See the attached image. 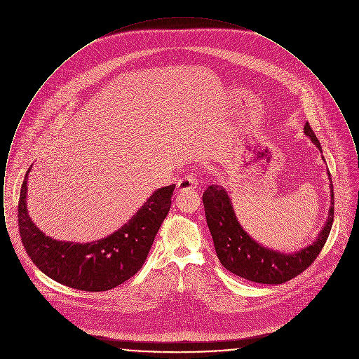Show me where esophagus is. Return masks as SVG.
<instances>
[{
  "label": "esophagus",
  "instance_id": "esophagus-1",
  "mask_svg": "<svg viewBox=\"0 0 359 359\" xmlns=\"http://www.w3.org/2000/svg\"><path fill=\"white\" fill-rule=\"evenodd\" d=\"M196 187H198V180H196V177H195L194 175H187V176L182 177V179L177 182V184H176L177 191L195 189Z\"/></svg>",
  "mask_w": 359,
  "mask_h": 359
}]
</instances>
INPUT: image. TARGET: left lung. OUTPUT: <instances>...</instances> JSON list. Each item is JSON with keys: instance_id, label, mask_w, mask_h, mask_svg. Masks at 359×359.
<instances>
[{"instance_id": "obj_1", "label": "left lung", "mask_w": 359, "mask_h": 359, "mask_svg": "<svg viewBox=\"0 0 359 359\" xmlns=\"http://www.w3.org/2000/svg\"><path fill=\"white\" fill-rule=\"evenodd\" d=\"M304 135L322 154L320 142L308 122ZM322 160L325 163L323 154ZM327 175L331 202L325 226L312 243L294 252L276 250L253 238L239 223L229 192L222 186H208L203 194L205 219L223 266L233 274L259 284H283L306 271L323 249L334 222V189L328 170Z\"/></svg>"}]
</instances>
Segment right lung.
<instances>
[{
	"label": "right lung",
	"mask_w": 359,
	"mask_h": 359,
	"mask_svg": "<svg viewBox=\"0 0 359 359\" xmlns=\"http://www.w3.org/2000/svg\"><path fill=\"white\" fill-rule=\"evenodd\" d=\"M21 186L18 229L27 255L52 280L87 292L118 287L141 269L154 237L171 208L175 184L151 194L135 215L118 230L101 239L79 243L46 236L28 212V175Z\"/></svg>",
	"instance_id": "obj_1"
}]
</instances>
